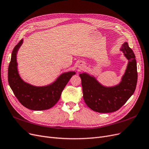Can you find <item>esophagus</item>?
I'll use <instances>...</instances> for the list:
<instances>
[{"label": "esophagus", "instance_id": "obj_1", "mask_svg": "<svg viewBox=\"0 0 149 149\" xmlns=\"http://www.w3.org/2000/svg\"><path fill=\"white\" fill-rule=\"evenodd\" d=\"M78 68H79V69H82L83 68H84V63H83V62H80L79 63V65H78Z\"/></svg>", "mask_w": 149, "mask_h": 149}]
</instances>
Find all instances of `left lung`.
<instances>
[{"instance_id": "8db88e82", "label": "left lung", "mask_w": 149, "mask_h": 149, "mask_svg": "<svg viewBox=\"0 0 149 149\" xmlns=\"http://www.w3.org/2000/svg\"><path fill=\"white\" fill-rule=\"evenodd\" d=\"M128 61L121 81L113 86H105L93 75L84 72L79 74L83 98L88 108L101 113L115 112L119 109L132 97L136 89L138 73L136 57L127 42L120 49Z\"/></svg>"}]
</instances>
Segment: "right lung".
I'll use <instances>...</instances> for the list:
<instances>
[{
    "instance_id": "1",
    "label": "right lung",
    "mask_w": 149,
    "mask_h": 149,
    "mask_svg": "<svg viewBox=\"0 0 149 149\" xmlns=\"http://www.w3.org/2000/svg\"><path fill=\"white\" fill-rule=\"evenodd\" d=\"M22 43L23 39L15 46L11 53L8 71L10 87L17 99L26 108L34 111L50 109L60 99L63 88L76 72H65L54 82L44 86H35L25 82L19 74L16 60L17 53Z\"/></svg>"
}]
</instances>
